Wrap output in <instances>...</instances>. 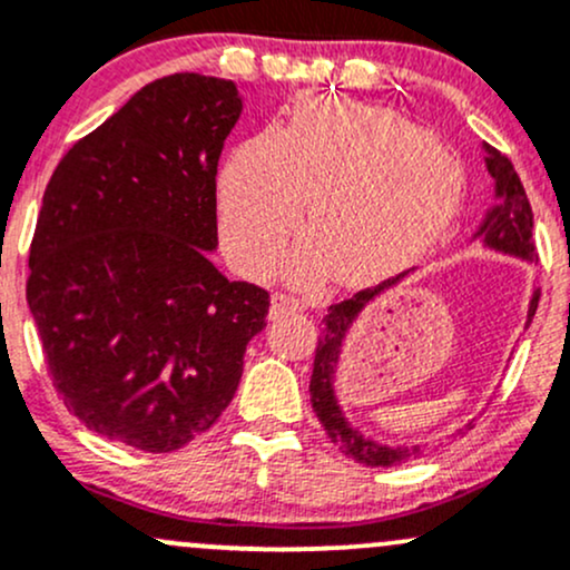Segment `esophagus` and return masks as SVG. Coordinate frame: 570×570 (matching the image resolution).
<instances>
[{
  "mask_svg": "<svg viewBox=\"0 0 570 570\" xmlns=\"http://www.w3.org/2000/svg\"><path fill=\"white\" fill-rule=\"evenodd\" d=\"M299 308H303V303H299V299L289 297V295H273V299H271V318H284V316H289V314H297Z\"/></svg>",
  "mask_w": 570,
  "mask_h": 570,
  "instance_id": "obj_1",
  "label": "esophagus"
}]
</instances>
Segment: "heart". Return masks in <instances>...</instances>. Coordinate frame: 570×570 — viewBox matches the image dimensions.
Masks as SVG:
<instances>
[{
    "label": "heart",
    "mask_w": 570,
    "mask_h": 570,
    "mask_svg": "<svg viewBox=\"0 0 570 570\" xmlns=\"http://www.w3.org/2000/svg\"><path fill=\"white\" fill-rule=\"evenodd\" d=\"M462 184L454 154L409 118L308 94L284 127L229 154L218 224L237 265L271 273L308 197L314 235L292 256V275L362 286L403 271L446 233Z\"/></svg>",
    "instance_id": "1"
}]
</instances>
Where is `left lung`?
Here are the masks:
<instances>
[{
	"label": "left lung",
	"instance_id": "obj_1",
	"mask_svg": "<svg viewBox=\"0 0 570 570\" xmlns=\"http://www.w3.org/2000/svg\"><path fill=\"white\" fill-rule=\"evenodd\" d=\"M484 165L487 173L495 180V205L487 214L484 224L479 227V237L484 240V246L495 248V252L519 256V259L535 262L539 254H535L533 243V210H530L528 194H524L522 180L514 170L509 159L498 151V148L487 146L484 142ZM403 275L397 278H386L384 284L371 286V289L356 292L354 297L343 299V303L330 305L327 316H324V330L318 335L316 343V356H314V376H311V403H314V411L322 422L324 433H327L330 441L341 449L346 458H352L362 465L371 468H390L400 465V462H409L411 458H419L422 449L419 446H381V443L373 441V438L362 435L360 430L348 424V419L343 416L341 405H337L335 397V367L337 360H341V346L343 337H346L348 327L354 324V318L360 316V311L371 303L373 297H379L381 292L395 286ZM541 289H533V297H530L528 308V324L533 322L535 308H539Z\"/></svg>",
	"mask_w": 570,
	"mask_h": 570
}]
</instances>
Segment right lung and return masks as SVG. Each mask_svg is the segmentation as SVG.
<instances>
[{"label": "right lung", "instance_id": "add662e5", "mask_svg": "<svg viewBox=\"0 0 570 570\" xmlns=\"http://www.w3.org/2000/svg\"><path fill=\"white\" fill-rule=\"evenodd\" d=\"M235 80L142 86L61 156L29 248L27 303L56 392L91 433L167 454L233 403L271 295L227 281L216 170Z\"/></svg>", "mask_w": 570, "mask_h": 570}]
</instances>
